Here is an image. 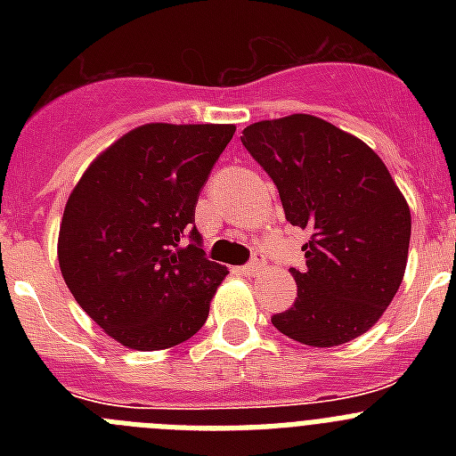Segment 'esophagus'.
I'll use <instances>...</instances> for the list:
<instances>
[{"instance_id":"obj_1","label":"esophagus","mask_w":456,"mask_h":456,"mask_svg":"<svg viewBox=\"0 0 456 456\" xmlns=\"http://www.w3.org/2000/svg\"><path fill=\"white\" fill-rule=\"evenodd\" d=\"M263 269H265L263 257L256 256V257H253V260H251V263L244 265V267H241V273H244V276H257V273H263Z\"/></svg>"}]
</instances>
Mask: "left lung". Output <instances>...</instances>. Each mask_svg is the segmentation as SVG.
Returning a JSON list of instances; mask_svg holds the SVG:
<instances>
[{
  "label": "left lung",
  "mask_w": 456,
  "mask_h": 456,
  "mask_svg": "<svg viewBox=\"0 0 456 456\" xmlns=\"http://www.w3.org/2000/svg\"><path fill=\"white\" fill-rule=\"evenodd\" d=\"M241 134L276 184L285 219L310 232L305 269H289L297 301L272 324L310 347L363 336L409 260L411 209L386 164L358 136L310 114L260 120Z\"/></svg>",
  "instance_id": "1"
}]
</instances>
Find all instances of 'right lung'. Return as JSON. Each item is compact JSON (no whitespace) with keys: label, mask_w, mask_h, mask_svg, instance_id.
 Instances as JSON below:
<instances>
[{"label":"right lung","mask_w":456,"mask_h":456,"mask_svg":"<svg viewBox=\"0 0 456 456\" xmlns=\"http://www.w3.org/2000/svg\"><path fill=\"white\" fill-rule=\"evenodd\" d=\"M232 134L235 125H141L70 191L56 244L63 281L123 347H175L208 320L228 269L205 257L193 209Z\"/></svg>","instance_id":"1"}]
</instances>
